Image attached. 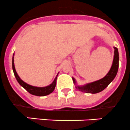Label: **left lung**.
<instances>
[{
    "mask_svg": "<svg viewBox=\"0 0 130 130\" xmlns=\"http://www.w3.org/2000/svg\"><path fill=\"white\" fill-rule=\"evenodd\" d=\"M114 50L115 51H114V57L112 66L106 75L97 81L88 83L85 85L80 86H76V88L78 89L79 91H81L82 92L87 93H97L104 90L112 82L117 73L118 68H119V61L118 49L116 47H114ZM72 78H73V83L76 84L75 79L73 77Z\"/></svg>",
    "mask_w": 130,
    "mask_h": 130,
    "instance_id": "1",
    "label": "left lung"
}]
</instances>
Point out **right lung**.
I'll list each match as a JSON object with an SVG mask.
<instances>
[{"instance_id":"add662e5","label":"right lung","mask_w":130,"mask_h":130,"mask_svg":"<svg viewBox=\"0 0 130 130\" xmlns=\"http://www.w3.org/2000/svg\"><path fill=\"white\" fill-rule=\"evenodd\" d=\"M14 55V54H13ZM14 57H13L12 59V68H13V71L14 75H15V77L16 78L17 80L18 81V83H19V84L22 86L26 91H28L29 93L32 94L33 95H36V96H46V95H49L51 93L53 92L55 90V88L56 86V83H57V78L58 74L56 76L55 78L54 79L53 83L51 84H50L49 86H47L46 87H36L33 86H31L29 84H27L25 82H24L21 79V78L19 77V76L18 75L17 73L16 70L15 68V65H14Z\"/></svg>"}]
</instances>
